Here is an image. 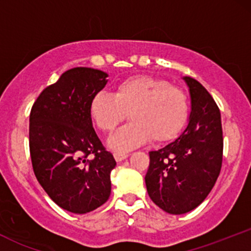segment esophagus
<instances>
[{"label": "esophagus", "mask_w": 251, "mask_h": 251, "mask_svg": "<svg viewBox=\"0 0 251 251\" xmlns=\"http://www.w3.org/2000/svg\"><path fill=\"white\" fill-rule=\"evenodd\" d=\"M127 157L128 154L126 153H114V159H116L117 162H123V160H125Z\"/></svg>", "instance_id": "obj_1"}]
</instances>
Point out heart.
Listing matches in <instances>:
<instances>
[{
  "label": "heart",
  "instance_id": "1",
  "mask_svg": "<svg viewBox=\"0 0 251 251\" xmlns=\"http://www.w3.org/2000/svg\"><path fill=\"white\" fill-rule=\"evenodd\" d=\"M89 116L100 131L111 133L128 118L131 124L109 138V148L127 152L150 140L172 142L179 135L189 117L188 98L165 80L135 75L116 86L114 94H94L89 101Z\"/></svg>",
  "mask_w": 251,
  "mask_h": 251
}]
</instances>
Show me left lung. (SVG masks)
Instances as JSON below:
<instances>
[{
    "label": "left lung",
    "instance_id": "obj_1",
    "mask_svg": "<svg viewBox=\"0 0 251 251\" xmlns=\"http://www.w3.org/2000/svg\"><path fill=\"white\" fill-rule=\"evenodd\" d=\"M183 80L191 100L188 126L174 142L150 152L145 176L150 198L172 215L186 214L205 200L220 176L223 158L220 109L197 80Z\"/></svg>",
    "mask_w": 251,
    "mask_h": 251
}]
</instances>
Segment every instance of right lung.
Returning a JSON list of instances; mask_svg holds the SVG:
<instances>
[{
    "instance_id": "right-lung-1",
    "label": "right lung",
    "mask_w": 251,
    "mask_h": 251,
    "mask_svg": "<svg viewBox=\"0 0 251 251\" xmlns=\"http://www.w3.org/2000/svg\"><path fill=\"white\" fill-rule=\"evenodd\" d=\"M108 74L87 67L66 71L40 94L29 117L34 174L60 208L87 214L111 195L117 163L103 149L89 116V101L107 83ZM94 154L92 161L86 160Z\"/></svg>"
}]
</instances>
